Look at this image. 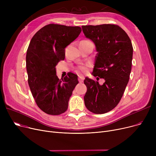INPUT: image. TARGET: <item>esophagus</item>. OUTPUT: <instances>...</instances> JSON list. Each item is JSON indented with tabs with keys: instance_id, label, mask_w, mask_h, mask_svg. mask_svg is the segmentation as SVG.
<instances>
[{
	"instance_id": "1",
	"label": "esophagus",
	"mask_w": 156,
	"mask_h": 156,
	"mask_svg": "<svg viewBox=\"0 0 156 156\" xmlns=\"http://www.w3.org/2000/svg\"><path fill=\"white\" fill-rule=\"evenodd\" d=\"M84 79H85V78L82 76H78V81H80V83H82L83 80H84Z\"/></svg>"
}]
</instances>
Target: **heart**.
Here are the masks:
<instances>
[{
  "label": "heart",
  "mask_w": 156,
  "mask_h": 156,
  "mask_svg": "<svg viewBox=\"0 0 156 156\" xmlns=\"http://www.w3.org/2000/svg\"><path fill=\"white\" fill-rule=\"evenodd\" d=\"M87 66H83V65H81V66H80L78 67V70L79 72L80 73H85L86 71H87Z\"/></svg>",
  "instance_id": "obj_1"
}]
</instances>
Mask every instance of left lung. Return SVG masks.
<instances>
[{
  "mask_svg": "<svg viewBox=\"0 0 156 156\" xmlns=\"http://www.w3.org/2000/svg\"><path fill=\"white\" fill-rule=\"evenodd\" d=\"M85 37L92 40L97 52L92 75L104 79L99 82L87 77L84 96L88 110L104 114L118 104L128 83L132 69L133 46L125 30L114 24L82 26Z\"/></svg>",
  "mask_w": 156,
  "mask_h": 156,
  "instance_id": "left-lung-1",
  "label": "left lung"
}]
</instances>
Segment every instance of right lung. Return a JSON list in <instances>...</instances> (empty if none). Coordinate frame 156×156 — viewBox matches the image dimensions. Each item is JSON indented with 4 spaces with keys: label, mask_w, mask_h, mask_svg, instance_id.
Masks as SVG:
<instances>
[{
    "label": "right lung",
    "mask_w": 156,
    "mask_h": 156,
    "mask_svg": "<svg viewBox=\"0 0 156 156\" xmlns=\"http://www.w3.org/2000/svg\"><path fill=\"white\" fill-rule=\"evenodd\" d=\"M80 27L49 24L32 37L26 57L28 82L38 107L51 115L66 111L74 88L79 83L71 72L59 80L55 66L65 58V48L80 35Z\"/></svg>",
    "instance_id": "right-lung-1"
}]
</instances>
